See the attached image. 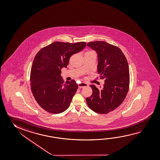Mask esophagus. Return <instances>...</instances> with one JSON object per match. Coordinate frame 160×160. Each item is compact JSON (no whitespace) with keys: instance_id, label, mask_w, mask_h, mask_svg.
Segmentation results:
<instances>
[{"instance_id":"obj_1","label":"esophagus","mask_w":160,"mask_h":160,"mask_svg":"<svg viewBox=\"0 0 160 160\" xmlns=\"http://www.w3.org/2000/svg\"><path fill=\"white\" fill-rule=\"evenodd\" d=\"M88 84L85 83H81L78 84V87L79 88H82L84 87L88 86Z\"/></svg>"}]
</instances>
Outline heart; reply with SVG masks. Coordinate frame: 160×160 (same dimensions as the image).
<instances>
[{
  "label": "heart",
  "instance_id": "obj_1",
  "mask_svg": "<svg viewBox=\"0 0 160 160\" xmlns=\"http://www.w3.org/2000/svg\"><path fill=\"white\" fill-rule=\"evenodd\" d=\"M86 53H94L93 51H88Z\"/></svg>",
  "mask_w": 160,
  "mask_h": 160
}]
</instances>
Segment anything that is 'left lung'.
Wrapping results in <instances>:
<instances>
[{"label": "left lung", "mask_w": 160, "mask_h": 160, "mask_svg": "<svg viewBox=\"0 0 160 160\" xmlns=\"http://www.w3.org/2000/svg\"><path fill=\"white\" fill-rule=\"evenodd\" d=\"M87 46L98 55V73L104 79L103 87H90L93 93L86 98L87 103L93 111L106 114L117 108L125 99L128 91L129 72L127 59L116 46L103 41L92 42Z\"/></svg>", "instance_id": "8db88e82"}]
</instances>
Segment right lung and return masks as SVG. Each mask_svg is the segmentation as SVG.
<instances>
[{
	"label": "right lung",
	"instance_id": "obj_1",
	"mask_svg": "<svg viewBox=\"0 0 160 160\" xmlns=\"http://www.w3.org/2000/svg\"><path fill=\"white\" fill-rule=\"evenodd\" d=\"M86 46L85 42H55L36 54L31 68V90L36 101L46 111L58 114L68 108L78 86L74 80L64 83L61 69L67 68L71 56Z\"/></svg>",
	"mask_w": 160,
	"mask_h": 160
}]
</instances>
